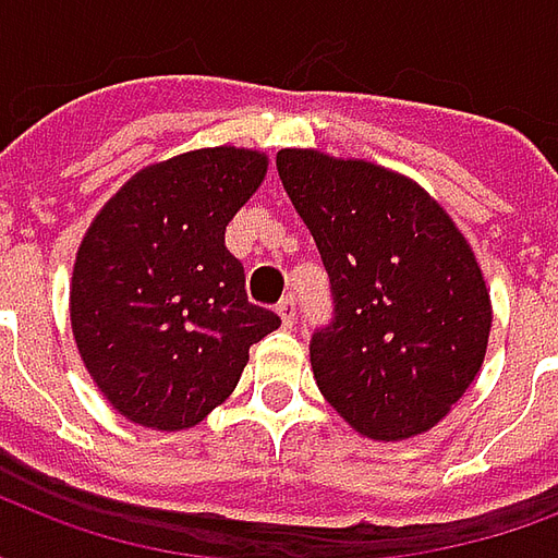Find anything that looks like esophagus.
<instances>
[{
	"label": "esophagus",
	"instance_id": "obj_1",
	"mask_svg": "<svg viewBox=\"0 0 558 558\" xmlns=\"http://www.w3.org/2000/svg\"><path fill=\"white\" fill-rule=\"evenodd\" d=\"M278 314L280 319H283V326L292 328V323H295V302H292V299H283V302L278 304Z\"/></svg>",
	"mask_w": 558,
	"mask_h": 558
}]
</instances>
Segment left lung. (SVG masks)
I'll return each mask as SVG.
<instances>
[{
  "label": "left lung",
  "mask_w": 558,
  "mask_h": 558,
  "mask_svg": "<svg viewBox=\"0 0 558 558\" xmlns=\"http://www.w3.org/2000/svg\"><path fill=\"white\" fill-rule=\"evenodd\" d=\"M278 172L331 280L335 316L311 338L316 386L371 439L430 430L490 338V292L463 232L421 184L371 160L280 148Z\"/></svg>",
  "instance_id": "left-lung-1"
}]
</instances>
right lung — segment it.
Masks as SVG:
<instances>
[{
	"mask_svg": "<svg viewBox=\"0 0 558 558\" xmlns=\"http://www.w3.org/2000/svg\"><path fill=\"white\" fill-rule=\"evenodd\" d=\"M254 148L184 151L131 175L92 220L71 278V328L128 421L184 430L230 398L280 316L247 302L223 232L266 179Z\"/></svg>",
	"mask_w": 558,
	"mask_h": 558,
	"instance_id": "right-lung-1",
	"label": "right lung"
}]
</instances>
